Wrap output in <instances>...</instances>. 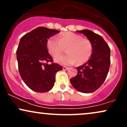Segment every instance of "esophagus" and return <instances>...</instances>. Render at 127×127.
<instances>
[{
  "label": "esophagus",
  "mask_w": 127,
  "mask_h": 127,
  "mask_svg": "<svg viewBox=\"0 0 127 127\" xmlns=\"http://www.w3.org/2000/svg\"><path fill=\"white\" fill-rule=\"evenodd\" d=\"M63 70H67L68 69V67H65V66H63Z\"/></svg>",
  "instance_id": "34e87169"
}]
</instances>
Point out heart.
<instances>
[{
  "instance_id": "b5f03b06",
  "label": "heart",
  "mask_w": 127,
  "mask_h": 127,
  "mask_svg": "<svg viewBox=\"0 0 127 127\" xmlns=\"http://www.w3.org/2000/svg\"><path fill=\"white\" fill-rule=\"evenodd\" d=\"M62 47H66L67 54L54 59L55 62L62 65H72L76 61L79 64L84 63L90 59L93 51V46L88 39L71 32L61 34L58 39L50 37L46 42L48 51L53 57L62 52Z\"/></svg>"
}]
</instances>
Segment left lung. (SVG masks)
<instances>
[{
  "instance_id": "8db88e82",
  "label": "left lung",
  "mask_w": 127,
  "mask_h": 127,
  "mask_svg": "<svg viewBox=\"0 0 127 127\" xmlns=\"http://www.w3.org/2000/svg\"><path fill=\"white\" fill-rule=\"evenodd\" d=\"M87 36L93 46V52L86 63L76 67L78 74L70 79L77 91L93 93L105 81L110 64V49L101 36L89 30H78Z\"/></svg>"
}]
</instances>
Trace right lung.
Here are the masks:
<instances>
[{"instance_id": "right-lung-1", "label": "right lung", "mask_w": 127, "mask_h": 127, "mask_svg": "<svg viewBox=\"0 0 127 127\" xmlns=\"http://www.w3.org/2000/svg\"><path fill=\"white\" fill-rule=\"evenodd\" d=\"M60 31L44 27H37L20 39L17 50L18 70L22 79L33 91L45 93L54 85L55 74L62 66L52 62L46 42Z\"/></svg>"}]
</instances>
